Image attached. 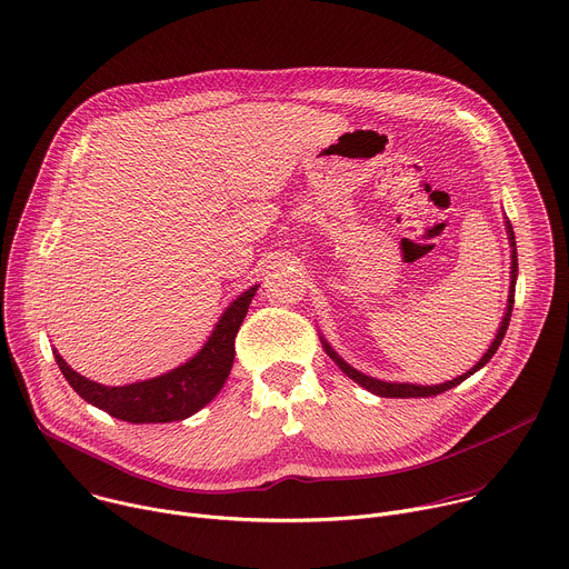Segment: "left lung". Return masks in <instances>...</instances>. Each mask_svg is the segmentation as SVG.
<instances>
[{"label":"left lung","mask_w":569,"mask_h":569,"mask_svg":"<svg viewBox=\"0 0 569 569\" xmlns=\"http://www.w3.org/2000/svg\"><path fill=\"white\" fill-rule=\"evenodd\" d=\"M507 219V217H505ZM505 226H507V236H509V247H511V284H509V298H507V309H505V316H502V322H500V327H498V333H496V338H493V343L489 346V350L482 355V359L469 370V372H465V375H460V377H456L452 381H446V383H437V386H419V383H395V381H381V379H375V377H368V375H363V372H359L357 368H352L348 361H343L340 359V355L338 352H333L331 350V346L327 343V340L320 336V343H322V348H325V352H327V357L343 370L355 383H359L361 388H366L368 392H372V395H377V397H395V399H417V397H435V395H441V392H446V390H450V388H456V386H460L462 381H467L471 375H476L478 370H482L489 361H491V357L498 352V348H500V343H502V338H505V333H507V327H509V320H511V309H513V296H516V278H518V253H516V236H513V229H511V221L507 219L505 221Z\"/></svg>","instance_id":"obj_1"}]
</instances>
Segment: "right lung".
<instances>
[{"mask_svg": "<svg viewBox=\"0 0 569 569\" xmlns=\"http://www.w3.org/2000/svg\"><path fill=\"white\" fill-rule=\"evenodd\" d=\"M260 284L240 293L219 316L201 350L179 368L128 386H102L78 375L53 350L69 386L91 406L130 423L181 421L208 406L223 388L236 361V336Z\"/></svg>", "mask_w": 569, "mask_h": 569, "instance_id": "right-lung-1", "label": "right lung"}]
</instances>
